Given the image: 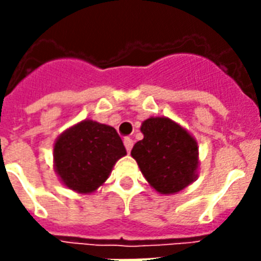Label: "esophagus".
<instances>
[{
  "mask_svg": "<svg viewBox=\"0 0 261 261\" xmlns=\"http://www.w3.org/2000/svg\"><path fill=\"white\" fill-rule=\"evenodd\" d=\"M123 142H124V146H126L127 153H130L131 149H133V145H134V141H133L131 138H124V141H123Z\"/></svg>",
  "mask_w": 261,
  "mask_h": 261,
  "instance_id": "1",
  "label": "esophagus"
}]
</instances>
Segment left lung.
<instances>
[{"label":"left lung","instance_id":"8db88e82","mask_svg":"<svg viewBox=\"0 0 261 261\" xmlns=\"http://www.w3.org/2000/svg\"><path fill=\"white\" fill-rule=\"evenodd\" d=\"M141 131L143 139L135 143L131 157L157 192L177 194L198 178L199 147L188 130L169 118L151 116Z\"/></svg>","mask_w":261,"mask_h":261}]
</instances>
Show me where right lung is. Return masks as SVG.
<instances>
[{"mask_svg": "<svg viewBox=\"0 0 261 261\" xmlns=\"http://www.w3.org/2000/svg\"><path fill=\"white\" fill-rule=\"evenodd\" d=\"M126 149L114 127L85 119L69 127L54 143V169L69 190L92 194L110 177Z\"/></svg>", "mask_w": 261, "mask_h": 261, "instance_id": "obj_1", "label": "right lung"}]
</instances>
